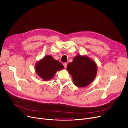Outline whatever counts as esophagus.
Segmentation results:
<instances>
[{"instance_id":"1","label":"esophagus","mask_w":128,"mask_h":128,"mask_svg":"<svg viewBox=\"0 0 128 128\" xmlns=\"http://www.w3.org/2000/svg\"><path fill=\"white\" fill-rule=\"evenodd\" d=\"M63 65H64V67L65 68H67V63H63Z\"/></svg>"}]
</instances>
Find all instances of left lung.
<instances>
[{
    "instance_id": "8db88e82",
    "label": "left lung",
    "mask_w": 128,
    "mask_h": 128,
    "mask_svg": "<svg viewBox=\"0 0 128 128\" xmlns=\"http://www.w3.org/2000/svg\"><path fill=\"white\" fill-rule=\"evenodd\" d=\"M67 70L72 76L74 84L83 88L88 86L95 79L98 66L89 56L79 54L73 58L72 62L68 64Z\"/></svg>"
}]
</instances>
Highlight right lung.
Masks as SVG:
<instances>
[{"mask_svg": "<svg viewBox=\"0 0 128 128\" xmlns=\"http://www.w3.org/2000/svg\"><path fill=\"white\" fill-rule=\"evenodd\" d=\"M63 64L50 56H46L36 63L37 74L44 81L51 79L56 73L64 69Z\"/></svg>", "mask_w": 128, "mask_h": 128, "instance_id": "obj_1", "label": "right lung"}]
</instances>
